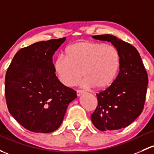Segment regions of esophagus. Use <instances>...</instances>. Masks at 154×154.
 <instances>
[{
	"label": "esophagus",
	"mask_w": 154,
	"mask_h": 154,
	"mask_svg": "<svg viewBox=\"0 0 154 154\" xmlns=\"http://www.w3.org/2000/svg\"><path fill=\"white\" fill-rule=\"evenodd\" d=\"M83 93H84L83 91H82V90H77V97H80V95H82Z\"/></svg>",
	"instance_id": "esophagus-1"
}]
</instances>
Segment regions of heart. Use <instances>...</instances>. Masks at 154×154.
Segmentation results:
<instances>
[{"instance_id": "heart-1", "label": "heart", "mask_w": 154, "mask_h": 154, "mask_svg": "<svg viewBox=\"0 0 154 154\" xmlns=\"http://www.w3.org/2000/svg\"><path fill=\"white\" fill-rule=\"evenodd\" d=\"M119 66L120 56L114 46L80 41L68 46L66 56L57 58L54 69L58 80L66 86L75 85L83 75L82 86L103 89L114 82Z\"/></svg>"}]
</instances>
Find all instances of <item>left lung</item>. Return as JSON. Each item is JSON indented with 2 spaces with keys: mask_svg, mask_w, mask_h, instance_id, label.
I'll use <instances>...</instances> for the list:
<instances>
[{
  "mask_svg": "<svg viewBox=\"0 0 154 154\" xmlns=\"http://www.w3.org/2000/svg\"><path fill=\"white\" fill-rule=\"evenodd\" d=\"M93 38L111 42L120 56L119 72L107 89L97 94L98 106L91 115L94 125L102 131L127 127L141 114L148 77L138 51L130 43L111 35Z\"/></svg>",
  "mask_w": 154,
  "mask_h": 154,
  "instance_id": "8db88e82",
  "label": "left lung"
}]
</instances>
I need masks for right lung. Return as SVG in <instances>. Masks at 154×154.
<instances>
[{"label": "right lung", "instance_id": "right-lung-1", "mask_svg": "<svg viewBox=\"0 0 154 154\" xmlns=\"http://www.w3.org/2000/svg\"><path fill=\"white\" fill-rule=\"evenodd\" d=\"M66 38L40 41L19 50L5 79L9 113L23 127L35 133H51L62 124L76 91L56 77L52 57Z\"/></svg>", "mask_w": 154, "mask_h": 154}]
</instances>
